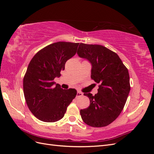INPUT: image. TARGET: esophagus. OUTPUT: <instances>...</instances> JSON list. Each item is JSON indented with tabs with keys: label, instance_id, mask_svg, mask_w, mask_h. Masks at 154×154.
I'll return each mask as SVG.
<instances>
[{
	"label": "esophagus",
	"instance_id": "esophagus-1",
	"mask_svg": "<svg viewBox=\"0 0 154 154\" xmlns=\"http://www.w3.org/2000/svg\"><path fill=\"white\" fill-rule=\"evenodd\" d=\"M83 96V93L80 92V91H78L77 92V95H76V97H81Z\"/></svg>",
	"mask_w": 154,
	"mask_h": 154
}]
</instances>
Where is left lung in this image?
Wrapping results in <instances>:
<instances>
[{"label": "left lung", "instance_id": "8db88e82", "mask_svg": "<svg viewBox=\"0 0 154 154\" xmlns=\"http://www.w3.org/2000/svg\"><path fill=\"white\" fill-rule=\"evenodd\" d=\"M77 54L91 63V78L100 84L94 96L83 94L90 105L80 110L82 119L91 127H106L118 117L127 101L130 90L128 69L117 54L103 45L80 43Z\"/></svg>", "mask_w": 154, "mask_h": 154}]
</instances>
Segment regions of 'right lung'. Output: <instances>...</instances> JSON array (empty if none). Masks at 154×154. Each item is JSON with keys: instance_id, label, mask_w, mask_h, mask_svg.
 <instances>
[{"instance_id": "add662e5", "label": "right lung", "mask_w": 154, "mask_h": 154, "mask_svg": "<svg viewBox=\"0 0 154 154\" xmlns=\"http://www.w3.org/2000/svg\"><path fill=\"white\" fill-rule=\"evenodd\" d=\"M78 45L58 42L41 49L31 59L23 88L27 106L40 121L52 123L61 119L76 97V89H63L54 79L61 75L66 62L75 55Z\"/></svg>"}]
</instances>
